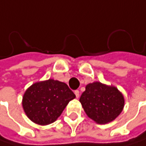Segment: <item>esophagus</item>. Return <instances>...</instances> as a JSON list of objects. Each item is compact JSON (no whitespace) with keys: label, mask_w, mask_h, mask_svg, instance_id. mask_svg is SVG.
Masks as SVG:
<instances>
[{"label":"esophagus","mask_w":146,"mask_h":146,"mask_svg":"<svg viewBox=\"0 0 146 146\" xmlns=\"http://www.w3.org/2000/svg\"><path fill=\"white\" fill-rule=\"evenodd\" d=\"M74 94H75V96H76V98H79V91L78 90H75L74 91Z\"/></svg>","instance_id":"34e87169"}]
</instances>
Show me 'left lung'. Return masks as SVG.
I'll return each instance as SVG.
<instances>
[{
  "instance_id": "1",
  "label": "left lung",
  "mask_w": 146,
  "mask_h": 146,
  "mask_svg": "<svg viewBox=\"0 0 146 146\" xmlns=\"http://www.w3.org/2000/svg\"><path fill=\"white\" fill-rule=\"evenodd\" d=\"M79 102L87 116L99 124L113 121L124 106L123 94L116 87L101 82L87 84Z\"/></svg>"
}]
</instances>
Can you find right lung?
I'll return each instance as SVG.
<instances>
[{"instance_id": "right-lung-1", "label": "right lung", "mask_w": 146, "mask_h": 146, "mask_svg": "<svg viewBox=\"0 0 146 146\" xmlns=\"http://www.w3.org/2000/svg\"><path fill=\"white\" fill-rule=\"evenodd\" d=\"M75 97L65 83L48 79L35 83L28 88L22 104L24 112L32 122L47 125L55 122Z\"/></svg>"}]
</instances>
